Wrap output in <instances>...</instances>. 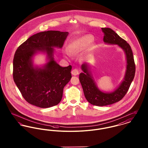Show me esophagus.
Returning <instances> with one entry per match:
<instances>
[{
  "label": "esophagus",
  "mask_w": 148,
  "mask_h": 148,
  "mask_svg": "<svg viewBox=\"0 0 148 148\" xmlns=\"http://www.w3.org/2000/svg\"><path fill=\"white\" fill-rule=\"evenodd\" d=\"M71 74L73 75H77L79 74V70L77 69H74L71 71Z\"/></svg>",
  "instance_id": "esophagus-1"
}]
</instances>
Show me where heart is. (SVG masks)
Returning <instances> with one entry per match:
<instances>
[{
	"mask_svg": "<svg viewBox=\"0 0 148 148\" xmlns=\"http://www.w3.org/2000/svg\"><path fill=\"white\" fill-rule=\"evenodd\" d=\"M93 38L90 35L84 36L72 41L68 46V51L71 54H75L85 50L93 41Z\"/></svg>",
	"mask_w": 148,
	"mask_h": 148,
	"instance_id": "heart-1",
	"label": "heart"
}]
</instances>
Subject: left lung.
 <instances>
[{
    "instance_id": "obj_1",
    "label": "left lung",
    "mask_w": 148,
    "mask_h": 148,
    "mask_svg": "<svg viewBox=\"0 0 148 148\" xmlns=\"http://www.w3.org/2000/svg\"><path fill=\"white\" fill-rule=\"evenodd\" d=\"M104 34L105 43L118 45L125 52L127 65L125 75L120 86L111 93H104L96 86L86 63L82 65L84 73L79 74V80L83 88L84 94L88 102L97 106H104L113 104L121 100L127 92L135 74V64L130 45L110 28H102Z\"/></svg>"
}]
</instances>
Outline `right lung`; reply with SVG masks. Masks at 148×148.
Instances as JSON below:
<instances>
[{
    "label": "right lung",
    "mask_w": 148,
    "mask_h": 148,
    "mask_svg": "<svg viewBox=\"0 0 148 148\" xmlns=\"http://www.w3.org/2000/svg\"><path fill=\"white\" fill-rule=\"evenodd\" d=\"M68 32L48 31L28 38L18 47L13 59V77L23 97L30 104L49 108L61 101L63 89L71 78V66L61 67L53 59V47L61 48ZM46 52L49 61L42 68L34 67L32 58Z\"/></svg>",
    "instance_id": "1"
}]
</instances>
